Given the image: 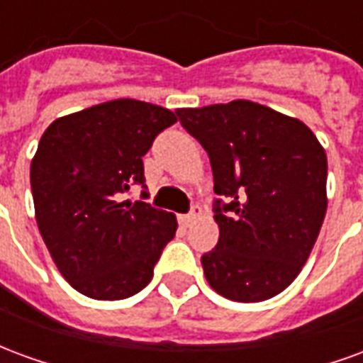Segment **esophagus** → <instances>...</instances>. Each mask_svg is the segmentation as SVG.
I'll list each match as a JSON object with an SVG mask.
<instances>
[{
  "label": "esophagus",
  "mask_w": 363,
  "mask_h": 363,
  "mask_svg": "<svg viewBox=\"0 0 363 363\" xmlns=\"http://www.w3.org/2000/svg\"><path fill=\"white\" fill-rule=\"evenodd\" d=\"M200 213H202V210H200V206H194V208L190 210V213L179 216V221H181V225H184V228H189L192 221H196L198 218H200Z\"/></svg>",
  "instance_id": "obj_1"
}]
</instances>
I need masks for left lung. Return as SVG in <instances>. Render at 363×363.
<instances>
[{
  "instance_id": "8db88e82",
  "label": "left lung",
  "mask_w": 363,
  "mask_h": 363,
  "mask_svg": "<svg viewBox=\"0 0 363 363\" xmlns=\"http://www.w3.org/2000/svg\"><path fill=\"white\" fill-rule=\"evenodd\" d=\"M208 151L220 241L208 284L239 303L278 296L309 259L327 213V153L301 120L252 101L179 108Z\"/></svg>"
}]
</instances>
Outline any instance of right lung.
Returning <instances> with one entry per match:
<instances>
[{
    "mask_svg": "<svg viewBox=\"0 0 363 363\" xmlns=\"http://www.w3.org/2000/svg\"><path fill=\"white\" fill-rule=\"evenodd\" d=\"M174 122L169 108L116 99L56 118L40 138L30 163L36 223L60 274L83 296L126 299L153 278L177 218L122 194L145 182L142 157Z\"/></svg>",
    "mask_w": 363,
    "mask_h": 363,
    "instance_id": "1",
    "label": "right lung"
}]
</instances>
